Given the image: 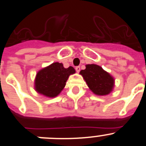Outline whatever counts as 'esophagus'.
<instances>
[{"instance_id":"1","label":"esophagus","mask_w":146,"mask_h":146,"mask_svg":"<svg viewBox=\"0 0 146 146\" xmlns=\"http://www.w3.org/2000/svg\"><path fill=\"white\" fill-rule=\"evenodd\" d=\"M76 72H77V73H79V72H80V66H77V67H76Z\"/></svg>"}]
</instances>
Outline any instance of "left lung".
Listing matches in <instances>:
<instances>
[{"mask_svg": "<svg viewBox=\"0 0 146 146\" xmlns=\"http://www.w3.org/2000/svg\"><path fill=\"white\" fill-rule=\"evenodd\" d=\"M89 89L99 96H107L113 90L115 79L103 68L96 64H87L85 70H80Z\"/></svg>", "mask_w": 146, "mask_h": 146, "instance_id": "8db88e82", "label": "left lung"}]
</instances>
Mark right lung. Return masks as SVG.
I'll use <instances>...</instances> for the list:
<instances>
[{
  "mask_svg": "<svg viewBox=\"0 0 146 146\" xmlns=\"http://www.w3.org/2000/svg\"><path fill=\"white\" fill-rule=\"evenodd\" d=\"M75 73L76 70L72 66L66 68L63 63H53L38 71L34 81V88L39 94L48 98H55L61 93L69 76Z\"/></svg>",
  "mask_w": 146,
  "mask_h": 146,
  "instance_id": "1",
  "label": "right lung"
}]
</instances>
